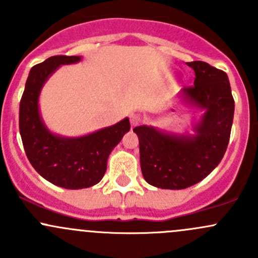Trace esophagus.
Returning <instances> with one entry per match:
<instances>
[{"label":"esophagus","instance_id":"34e87169","mask_svg":"<svg viewBox=\"0 0 258 258\" xmlns=\"http://www.w3.org/2000/svg\"><path fill=\"white\" fill-rule=\"evenodd\" d=\"M130 119H131L132 126H137V124L141 123L142 117L140 116V114H137V113H131V116H130Z\"/></svg>","mask_w":258,"mask_h":258}]
</instances>
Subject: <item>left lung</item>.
Returning <instances> with one entry per match:
<instances>
[{
	"instance_id": "8db88e82",
	"label": "left lung",
	"mask_w": 258,
	"mask_h": 258,
	"mask_svg": "<svg viewBox=\"0 0 258 258\" xmlns=\"http://www.w3.org/2000/svg\"><path fill=\"white\" fill-rule=\"evenodd\" d=\"M195 85L182 90L189 103L205 108L195 136H173L153 127H135L144 178L165 189H183L209 176L221 162L232 127L235 100L227 74L204 61L187 62Z\"/></svg>"
}]
</instances>
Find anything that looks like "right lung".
<instances>
[{"label":"right lung","instance_id":"obj_1","mask_svg":"<svg viewBox=\"0 0 258 258\" xmlns=\"http://www.w3.org/2000/svg\"><path fill=\"white\" fill-rule=\"evenodd\" d=\"M80 56H52L31 69L20 102V134L31 165L51 183L69 189L98 183L112 148L130 131L128 118L77 139L51 134L38 112V96L46 80L61 64L76 63Z\"/></svg>","mask_w":258,"mask_h":258}]
</instances>
